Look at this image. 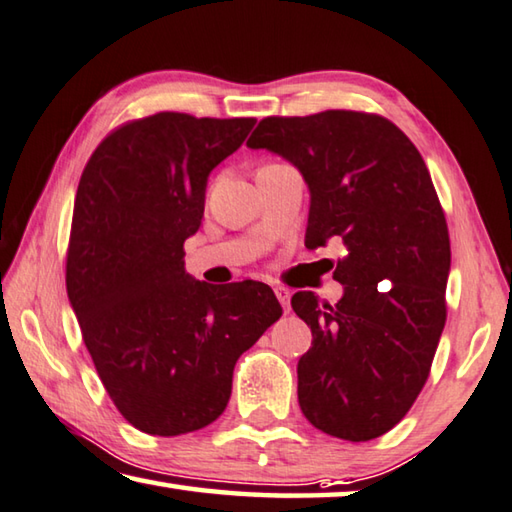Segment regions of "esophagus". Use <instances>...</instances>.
I'll return each mask as SVG.
<instances>
[{
    "instance_id": "1",
    "label": "esophagus",
    "mask_w": 512,
    "mask_h": 512,
    "mask_svg": "<svg viewBox=\"0 0 512 512\" xmlns=\"http://www.w3.org/2000/svg\"><path fill=\"white\" fill-rule=\"evenodd\" d=\"M274 294H276V299L281 301L283 310H285V312H290V297H292V292H290L288 288H283V285H276V288H274Z\"/></svg>"
}]
</instances>
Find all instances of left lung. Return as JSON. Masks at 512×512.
Wrapping results in <instances>:
<instances>
[{"label":"left lung","mask_w":512,"mask_h":512,"mask_svg":"<svg viewBox=\"0 0 512 512\" xmlns=\"http://www.w3.org/2000/svg\"><path fill=\"white\" fill-rule=\"evenodd\" d=\"M247 146L301 170L306 247H346L335 306L292 297L312 330L297 369L303 416L353 443L387 434L423 391L447 319L450 233L425 161L396 123L355 110L267 116Z\"/></svg>","instance_id":"obj_1"}]
</instances>
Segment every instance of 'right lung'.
<instances>
[{
  "label": "right lung",
  "mask_w": 512,
  "mask_h": 512,
  "mask_svg": "<svg viewBox=\"0 0 512 512\" xmlns=\"http://www.w3.org/2000/svg\"><path fill=\"white\" fill-rule=\"evenodd\" d=\"M254 123L184 112L125 121L80 175L67 294L107 396L139 432L211 425L229 402L238 357L283 315L270 285L213 288L184 270L206 179Z\"/></svg>",
  "instance_id": "1"
}]
</instances>
